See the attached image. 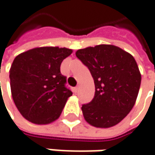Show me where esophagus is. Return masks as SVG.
Returning a JSON list of instances; mask_svg holds the SVG:
<instances>
[{"label":"esophagus","instance_id":"obj_1","mask_svg":"<svg viewBox=\"0 0 155 155\" xmlns=\"http://www.w3.org/2000/svg\"><path fill=\"white\" fill-rule=\"evenodd\" d=\"M79 88H80V87H79V86L75 87H74V92H75V93H77L78 91H79Z\"/></svg>","mask_w":155,"mask_h":155}]
</instances>
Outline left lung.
Listing matches in <instances>:
<instances>
[{
	"instance_id": "obj_1",
	"label": "left lung",
	"mask_w": 155,
	"mask_h": 155,
	"mask_svg": "<svg viewBox=\"0 0 155 155\" xmlns=\"http://www.w3.org/2000/svg\"><path fill=\"white\" fill-rule=\"evenodd\" d=\"M94 81V97L81 110L87 122L101 128L115 126L131 111L141 75L134 58L114 45L101 44L75 53Z\"/></svg>"
}]
</instances>
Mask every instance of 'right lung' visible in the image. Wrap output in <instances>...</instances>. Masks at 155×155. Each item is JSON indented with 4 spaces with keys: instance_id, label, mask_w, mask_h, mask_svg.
I'll use <instances>...</instances> for the list:
<instances>
[{
    "instance_id": "1",
    "label": "right lung",
    "mask_w": 155,
    "mask_h": 155,
    "mask_svg": "<svg viewBox=\"0 0 155 155\" xmlns=\"http://www.w3.org/2000/svg\"><path fill=\"white\" fill-rule=\"evenodd\" d=\"M72 49L41 47L20 54L9 70L14 102L26 120L38 125L60 117L72 91L66 87L61 64Z\"/></svg>"
}]
</instances>
